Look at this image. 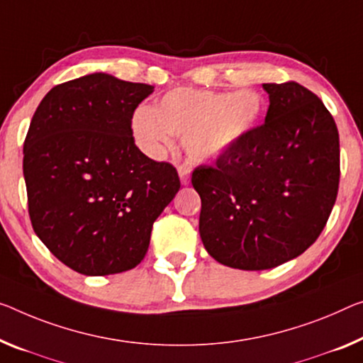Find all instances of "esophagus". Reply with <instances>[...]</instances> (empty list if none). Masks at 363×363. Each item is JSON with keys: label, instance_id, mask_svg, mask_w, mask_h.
Returning <instances> with one entry per match:
<instances>
[{"label": "esophagus", "instance_id": "obj_1", "mask_svg": "<svg viewBox=\"0 0 363 363\" xmlns=\"http://www.w3.org/2000/svg\"><path fill=\"white\" fill-rule=\"evenodd\" d=\"M178 175H180L182 185H188L189 183V167L186 164L178 167Z\"/></svg>", "mask_w": 363, "mask_h": 363}]
</instances>
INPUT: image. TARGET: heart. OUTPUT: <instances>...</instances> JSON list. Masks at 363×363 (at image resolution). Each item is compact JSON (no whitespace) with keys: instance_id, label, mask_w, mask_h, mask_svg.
Here are the masks:
<instances>
[{"instance_id":"heart-1","label":"heart","mask_w":363,"mask_h":363,"mask_svg":"<svg viewBox=\"0 0 363 363\" xmlns=\"http://www.w3.org/2000/svg\"><path fill=\"white\" fill-rule=\"evenodd\" d=\"M259 94H235L178 87L160 97L157 107L139 105L131 116L138 146L150 157H160L172 136H180L186 152L206 162L225 155L247 138L263 116Z\"/></svg>"}]
</instances>
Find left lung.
<instances>
[{
	"label": "left lung",
	"instance_id": "obj_1",
	"mask_svg": "<svg viewBox=\"0 0 363 363\" xmlns=\"http://www.w3.org/2000/svg\"><path fill=\"white\" fill-rule=\"evenodd\" d=\"M263 89L264 123L191 177L204 248L245 271L271 269L313 245L339 188V133L325 104L294 81Z\"/></svg>",
	"mask_w": 363,
	"mask_h": 363
}]
</instances>
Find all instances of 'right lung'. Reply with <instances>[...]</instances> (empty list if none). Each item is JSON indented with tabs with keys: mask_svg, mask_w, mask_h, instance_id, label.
Instances as JSON below:
<instances>
[{
	"mask_svg": "<svg viewBox=\"0 0 363 363\" xmlns=\"http://www.w3.org/2000/svg\"><path fill=\"white\" fill-rule=\"evenodd\" d=\"M154 86L94 72L55 86L32 116L24 178L33 232L84 276L133 269L180 189L177 169L135 144L131 116Z\"/></svg>",
	"mask_w": 363,
	"mask_h": 363,
	"instance_id": "obj_1",
	"label": "right lung"
}]
</instances>
